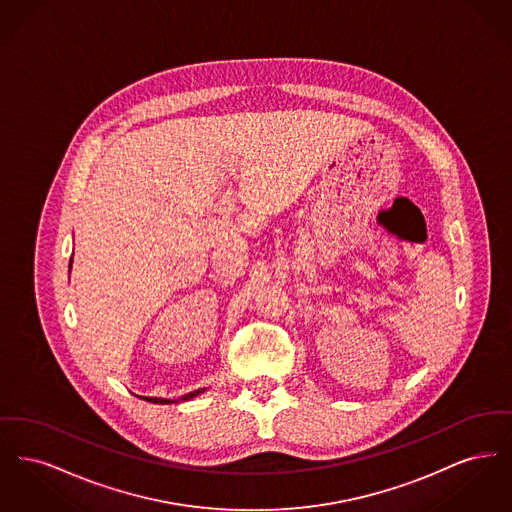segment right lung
I'll return each mask as SVG.
<instances>
[{"instance_id":"add662e5","label":"right lung","mask_w":512,"mask_h":512,"mask_svg":"<svg viewBox=\"0 0 512 512\" xmlns=\"http://www.w3.org/2000/svg\"><path fill=\"white\" fill-rule=\"evenodd\" d=\"M71 265H73V259H71ZM71 265H69V272H71ZM205 390H195L192 393H186L184 397H180L178 401H188V399H192L195 395H199V393H203ZM142 399H146L149 403H161V405H165V403H176V401H172V399H163V397H142Z\"/></svg>"}]
</instances>
